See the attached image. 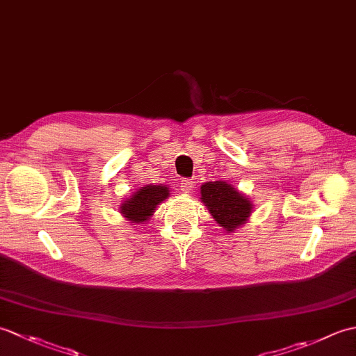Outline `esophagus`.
Wrapping results in <instances>:
<instances>
[{
	"instance_id": "esophagus-1",
	"label": "esophagus",
	"mask_w": 356,
	"mask_h": 356,
	"mask_svg": "<svg viewBox=\"0 0 356 356\" xmlns=\"http://www.w3.org/2000/svg\"><path fill=\"white\" fill-rule=\"evenodd\" d=\"M194 188V180L193 179H182L180 180V190L184 193H191Z\"/></svg>"
}]
</instances>
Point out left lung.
<instances>
[{
	"label": "left lung",
	"instance_id": "left-lung-1",
	"mask_svg": "<svg viewBox=\"0 0 356 356\" xmlns=\"http://www.w3.org/2000/svg\"><path fill=\"white\" fill-rule=\"evenodd\" d=\"M200 194L202 202L208 207L211 216L226 231H234L237 226L243 225L251 214L252 203L226 182H208L202 185Z\"/></svg>",
	"mask_w": 356,
	"mask_h": 356
}]
</instances>
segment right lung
<instances>
[{"label": "right lung", "mask_w": 356, "mask_h": 356, "mask_svg": "<svg viewBox=\"0 0 356 356\" xmlns=\"http://www.w3.org/2000/svg\"><path fill=\"white\" fill-rule=\"evenodd\" d=\"M170 195V188L165 185H145L133 194L131 199L125 200L120 207L124 217L131 223L147 222L153 216L156 207Z\"/></svg>", "instance_id": "obj_1"}]
</instances>
